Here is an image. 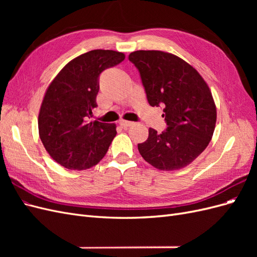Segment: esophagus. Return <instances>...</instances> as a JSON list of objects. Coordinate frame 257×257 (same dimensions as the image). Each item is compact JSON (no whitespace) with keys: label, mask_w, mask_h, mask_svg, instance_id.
Here are the masks:
<instances>
[{"label":"esophagus","mask_w":257,"mask_h":257,"mask_svg":"<svg viewBox=\"0 0 257 257\" xmlns=\"http://www.w3.org/2000/svg\"><path fill=\"white\" fill-rule=\"evenodd\" d=\"M119 124H120V125H121L123 128H126V127H128V126H131V125H133V122L125 121V120H120V121H119Z\"/></svg>","instance_id":"1"}]
</instances>
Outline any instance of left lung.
<instances>
[{
    "mask_svg": "<svg viewBox=\"0 0 257 257\" xmlns=\"http://www.w3.org/2000/svg\"><path fill=\"white\" fill-rule=\"evenodd\" d=\"M128 60L141 75L148 103L163 107L167 127L138 144L142 157L161 170L180 169L203 152L213 135L216 109L211 92L195 68L172 53L132 52Z\"/></svg>",
    "mask_w": 257,
    "mask_h": 257,
    "instance_id": "obj_1",
    "label": "left lung"
}]
</instances>
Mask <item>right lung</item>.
<instances>
[{"mask_svg":"<svg viewBox=\"0 0 257 257\" xmlns=\"http://www.w3.org/2000/svg\"><path fill=\"white\" fill-rule=\"evenodd\" d=\"M122 52L96 49L75 58L50 83L38 115V132L50 157L67 169L96 165L116 135L115 125L91 122L99 75L121 63Z\"/></svg>","mask_w":257,"mask_h":257,"instance_id":"add662e5","label":"right lung"}]
</instances>
